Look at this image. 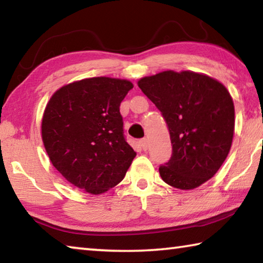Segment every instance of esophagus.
I'll list each match as a JSON object with an SVG mask.
<instances>
[{
	"mask_svg": "<svg viewBox=\"0 0 263 263\" xmlns=\"http://www.w3.org/2000/svg\"><path fill=\"white\" fill-rule=\"evenodd\" d=\"M140 145H141V147H142V149H147L148 148V141H147V139H146V138H144V139H141L140 140Z\"/></svg>",
	"mask_w": 263,
	"mask_h": 263,
	"instance_id": "1",
	"label": "esophagus"
}]
</instances>
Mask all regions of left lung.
Here are the masks:
<instances>
[{"label": "left lung", "instance_id": "8db88e82", "mask_svg": "<svg viewBox=\"0 0 263 263\" xmlns=\"http://www.w3.org/2000/svg\"><path fill=\"white\" fill-rule=\"evenodd\" d=\"M138 86L160 110L171 135L172 157L159 167L161 179L182 190L211 179L232 145L234 105L228 89L188 70L142 78Z\"/></svg>", "mask_w": 263, "mask_h": 263}]
</instances>
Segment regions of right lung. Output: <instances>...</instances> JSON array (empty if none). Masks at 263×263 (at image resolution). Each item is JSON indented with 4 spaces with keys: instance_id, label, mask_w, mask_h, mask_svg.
<instances>
[{
    "instance_id": "add662e5",
    "label": "right lung",
    "mask_w": 263,
    "mask_h": 263,
    "mask_svg": "<svg viewBox=\"0 0 263 263\" xmlns=\"http://www.w3.org/2000/svg\"><path fill=\"white\" fill-rule=\"evenodd\" d=\"M132 88L127 80L84 79L60 88L46 105L42 137L48 158L66 180L89 194L117 185L137 155L119 112Z\"/></svg>"
}]
</instances>
